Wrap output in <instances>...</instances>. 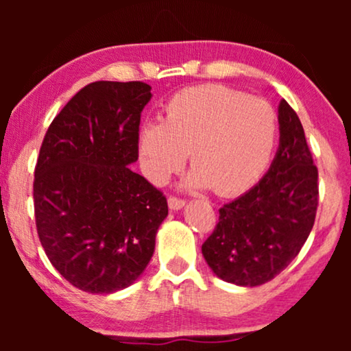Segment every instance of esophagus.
Instances as JSON below:
<instances>
[{
	"mask_svg": "<svg viewBox=\"0 0 351 351\" xmlns=\"http://www.w3.org/2000/svg\"><path fill=\"white\" fill-rule=\"evenodd\" d=\"M167 204H169L171 210H179L185 206V201L180 199V198H174V196H169V199H167Z\"/></svg>",
	"mask_w": 351,
	"mask_h": 351,
	"instance_id": "obj_1",
	"label": "esophagus"
}]
</instances>
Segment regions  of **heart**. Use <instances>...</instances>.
<instances>
[{
  "instance_id": "b5f03b06",
  "label": "heart",
  "mask_w": 351,
  "mask_h": 351,
  "mask_svg": "<svg viewBox=\"0 0 351 351\" xmlns=\"http://www.w3.org/2000/svg\"><path fill=\"white\" fill-rule=\"evenodd\" d=\"M278 117L267 100L222 84H199L179 90L165 105L161 121L138 129L137 145L143 174L162 185L185 162L193 169L184 186H210L230 196L256 184L276 145Z\"/></svg>"
}]
</instances>
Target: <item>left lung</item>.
Wrapping results in <instances>:
<instances>
[{
	"instance_id": "left-lung-1",
	"label": "left lung",
	"mask_w": 351,
	"mask_h": 351,
	"mask_svg": "<svg viewBox=\"0 0 351 351\" xmlns=\"http://www.w3.org/2000/svg\"><path fill=\"white\" fill-rule=\"evenodd\" d=\"M280 145L270 169L251 190L219 210L201 247L220 280L243 287L265 285L300 252L313 228L318 169L302 123L285 99L278 105Z\"/></svg>"
}]
</instances>
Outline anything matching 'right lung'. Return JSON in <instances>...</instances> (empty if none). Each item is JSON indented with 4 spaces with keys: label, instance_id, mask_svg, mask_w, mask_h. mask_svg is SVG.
Returning <instances> with one entry per match:
<instances>
[{
    "label": "right lung",
    "instance_id": "obj_1",
    "mask_svg": "<svg viewBox=\"0 0 351 351\" xmlns=\"http://www.w3.org/2000/svg\"><path fill=\"white\" fill-rule=\"evenodd\" d=\"M152 88L95 81L54 118L35 169L36 230L70 285L113 294L134 285L155 252L167 201L131 171L141 113Z\"/></svg>",
    "mask_w": 351,
    "mask_h": 351
}]
</instances>
